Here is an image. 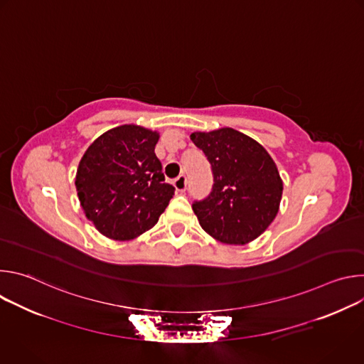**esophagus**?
<instances>
[{
  "mask_svg": "<svg viewBox=\"0 0 364 364\" xmlns=\"http://www.w3.org/2000/svg\"><path fill=\"white\" fill-rule=\"evenodd\" d=\"M174 187L177 191L184 193L187 188V177L184 174H180L176 180H174Z\"/></svg>",
  "mask_w": 364,
  "mask_h": 364,
  "instance_id": "obj_1",
  "label": "esophagus"
}]
</instances>
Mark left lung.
Returning a JSON list of instances; mask_svg holds the SVG:
<instances>
[{
  "mask_svg": "<svg viewBox=\"0 0 364 364\" xmlns=\"http://www.w3.org/2000/svg\"><path fill=\"white\" fill-rule=\"evenodd\" d=\"M190 138L213 171L212 193L193 203L203 230L228 245L261 236L279 210L284 188L268 151L233 128L193 132Z\"/></svg>",
  "mask_w": 364,
  "mask_h": 364,
  "instance_id": "left-lung-1",
  "label": "left lung"
}]
</instances>
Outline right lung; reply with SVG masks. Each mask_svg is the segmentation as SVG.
<instances>
[{
  "instance_id": "obj_1",
  "label": "right lung",
  "mask_w": 364,
  "mask_h": 364,
  "mask_svg": "<svg viewBox=\"0 0 364 364\" xmlns=\"http://www.w3.org/2000/svg\"><path fill=\"white\" fill-rule=\"evenodd\" d=\"M160 134L121 125L96 138L79 163L76 190L82 209L109 239L131 240L154 228L174 194L155 155Z\"/></svg>"
}]
</instances>
